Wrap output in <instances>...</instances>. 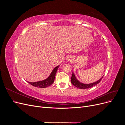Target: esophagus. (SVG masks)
Listing matches in <instances>:
<instances>
[{"label": "esophagus", "mask_w": 125, "mask_h": 125, "mask_svg": "<svg viewBox=\"0 0 125 125\" xmlns=\"http://www.w3.org/2000/svg\"><path fill=\"white\" fill-rule=\"evenodd\" d=\"M67 60H69V58H67V59H66Z\"/></svg>", "instance_id": "esophagus-1"}]
</instances>
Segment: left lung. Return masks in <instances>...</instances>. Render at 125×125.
<instances>
[{
    "instance_id": "1",
    "label": "left lung",
    "mask_w": 125,
    "mask_h": 125,
    "mask_svg": "<svg viewBox=\"0 0 125 125\" xmlns=\"http://www.w3.org/2000/svg\"><path fill=\"white\" fill-rule=\"evenodd\" d=\"M102 77L99 80L96 81V82H94L93 83H89V84H85L79 81L78 79H77L74 73H73V74H72L71 78V83L73 84L74 86H75L77 88L81 89H89L91 88L92 87L96 85L98 83H99V82L102 80V79L103 78Z\"/></svg>"
}]
</instances>
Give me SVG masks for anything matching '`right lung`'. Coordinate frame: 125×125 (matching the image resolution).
Wrapping results in <instances>:
<instances>
[{"label": "right lung", "mask_w": 125, "mask_h": 125, "mask_svg": "<svg viewBox=\"0 0 125 125\" xmlns=\"http://www.w3.org/2000/svg\"><path fill=\"white\" fill-rule=\"evenodd\" d=\"M59 67V65L56 67L55 68L52 70V72L50 75V76H49L46 79H45V80L42 81H37L35 82H28H28L30 84H31L32 85L35 87H37V88H45L48 86H50L54 83L55 78L56 76V73H57V70H58Z\"/></svg>", "instance_id": "obj_1"}]
</instances>
